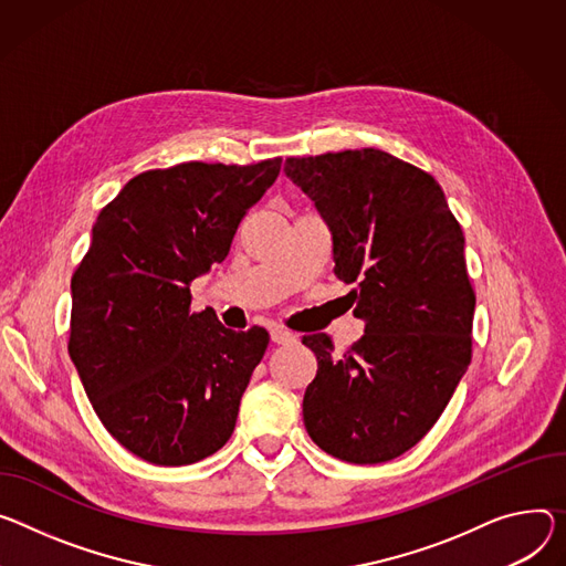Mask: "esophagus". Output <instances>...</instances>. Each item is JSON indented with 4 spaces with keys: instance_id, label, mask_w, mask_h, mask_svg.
Returning <instances> with one entry per match:
<instances>
[{
    "instance_id": "1",
    "label": "esophagus",
    "mask_w": 566,
    "mask_h": 566,
    "mask_svg": "<svg viewBox=\"0 0 566 566\" xmlns=\"http://www.w3.org/2000/svg\"><path fill=\"white\" fill-rule=\"evenodd\" d=\"M271 340L277 343V345H289V343H295L297 336H295L293 332L282 329V327H273V329H271Z\"/></svg>"
}]
</instances>
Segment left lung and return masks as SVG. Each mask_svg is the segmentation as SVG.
Segmentation results:
<instances>
[{
  "label": "left lung",
  "instance_id": "obj_1",
  "mask_svg": "<svg viewBox=\"0 0 566 566\" xmlns=\"http://www.w3.org/2000/svg\"><path fill=\"white\" fill-rule=\"evenodd\" d=\"M284 174L332 234L334 273L366 334L343 356L327 334L302 336L318 358L302 418L329 455L377 465L438 422L472 358L476 295L465 237L433 176L379 148L286 158Z\"/></svg>",
  "mask_w": 566,
  "mask_h": 566
}]
</instances>
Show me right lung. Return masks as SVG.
Wrapping results in <instances>:
<instances>
[{
	"instance_id": "right-lung-1",
	"label": "right lung",
	"mask_w": 566,
	"mask_h": 566,
	"mask_svg": "<svg viewBox=\"0 0 566 566\" xmlns=\"http://www.w3.org/2000/svg\"><path fill=\"white\" fill-rule=\"evenodd\" d=\"M280 167L282 158L144 171L92 226L72 277L70 356L108 433L153 465H191L234 431L269 332L189 314V286L226 260Z\"/></svg>"
}]
</instances>
